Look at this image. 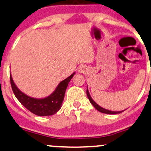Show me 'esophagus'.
<instances>
[{
    "mask_svg": "<svg viewBox=\"0 0 151 151\" xmlns=\"http://www.w3.org/2000/svg\"><path fill=\"white\" fill-rule=\"evenodd\" d=\"M86 70V68H85L84 66H81L80 68H79V72H83Z\"/></svg>",
    "mask_w": 151,
    "mask_h": 151,
    "instance_id": "34e87169",
    "label": "esophagus"
}]
</instances>
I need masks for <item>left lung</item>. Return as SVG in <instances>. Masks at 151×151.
I'll return each instance as SVG.
<instances>
[{"instance_id":"obj_1","label":"left lung","mask_w":151,"mask_h":151,"mask_svg":"<svg viewBox=\"0 0 151 151\" xmlns=\"http://www.w3.org/2000/svg\"><path fill=\"white\" fill-rule=\"evenodd\" d=\"M86 94H87V96H88V100H89L90 103H91V104L93 105L94 108H95L97 110H99V112H103V113H105V114H110V115H115V114L121 113V112H122L123 111H124V110H122V111H111V110H106V109L103 108H102V107H101L100 105H98L97 103H96L95 101L92 99L91 96H90L89 92H88V88H87V90H86Z\"/></svg>"}]
</instances>
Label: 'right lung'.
Segmentation results:
<instances>
[{
  "label": "right lung",
  "mask_w": 151,
  "mask_h": 151,
  "mask_svg": "<svg viewBox=\"0 0 151 151\" xmlns=\"http://www.w3.org/2000/svg\"><path fill=\"white\" fill-rule=\"evenodd\" d=\"M74 74L75 72L71 74L67 79L62 81L58 84L55 90L50 96L44 99H35L22 92L14 83L11 74H10V79L14 96L22 105L36 115L49 116L55 114L61 108L62 103L64 100L65 91Z\"/></svg>",
  "instance_id": "1"
}]
</instances>
